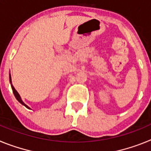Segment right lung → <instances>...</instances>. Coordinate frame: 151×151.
I'll use <instances>...</instances> for the list:
<instances>
[{
	"label": "right lung",
	"mask_w": 151,
	"mask_h": 151,
	"mask_svg": "<svg viewBox=\"0 0 151 151\" xmlns=\"http://www.w3.org/2000/svg\"><path fill=\"white\" fill-rule=\"evenodd\" d=\"M10 83H11V76H10ZM11 88H12V90H13V94H14V96H15V97H16V98H17V101H18L20 103V104H22V105H24V106H26V107H27L28 109H30V108H29V106H28L27 105H26V104H25V103H24L23 101H22V99H21L20 96H19V94L18 92L17 91V90H16V89L14 88V87H13V85H12V83H11Z\"/></svg>",
	"instance_id": "right-lung-1"
}]
</instances>
